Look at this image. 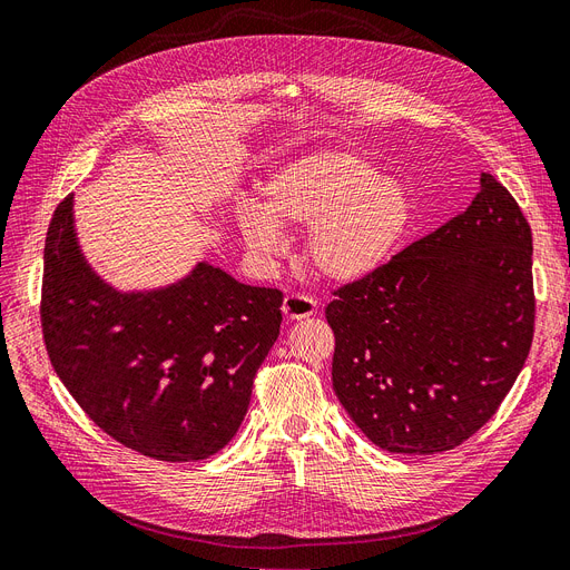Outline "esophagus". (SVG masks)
Masks as SVG:
<instances>
[{
  "label": "esophagus",
  "mask_w": 570,
  "mask_h": 570,
  "mask_svg": "<svg viewBox=\"0 0 570 570\" xmlns=\"http://www.w3.org/2000/svg\"><path fill=\"white\" fill-rule=\"evenodd\" d=\"M317 311V302L308 294H287L283 302V313L287 321H304Z\"/></svg>",
  "instance_id": "esophagus-1"
}]
</instances>
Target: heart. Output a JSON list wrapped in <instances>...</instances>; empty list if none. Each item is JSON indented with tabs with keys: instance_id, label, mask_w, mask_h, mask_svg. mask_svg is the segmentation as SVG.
<instances>
[{
	"instance_id": "b5f03b06",
	"label": "heart",
	"mask_w": 570,
	"mask_h": 570,
	"mask_svg": "<svg viewBox=\"0 0 570 570\" xmlns=\"http://www.w3.org/2000/svg\"><path fill=\"white\" fill-rule=\"evenodd\" d=\"M264 206L243 200L238 232L255 255L285 247L281 226H308V264L334 283L370 278L393 259L412 229L414 206L402 181L351 151L294 158L266 179Z\"/></svg>"
}]
</instances>
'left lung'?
<instances>
[{
  "mask_svg": "<svg viewBox=\"0 0 570 570\" xmlns=\"http://www.w3.org/2000/svg\"><path fill=\"white\" fill-rule=\"evenodd\" d=\"M465 213L341 285L325 315L332 383L355 425L393 453L472 438L529 357L533 238L512 194L482 173Z\"/></svg>",
  "mask_w": 570,
  "mask_h": 570,
  "instance_id": "8db88e82",
  "label": "left lung"
}]
</instances>
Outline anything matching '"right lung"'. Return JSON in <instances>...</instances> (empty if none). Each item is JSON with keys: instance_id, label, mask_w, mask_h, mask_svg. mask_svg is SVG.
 <instances>
[{"instance_id": "add662e5", "label": "right lung", "mask_w": 570, "mask_h": 570, "mask_svg": "<svg viewBox=\"0 0 570 570\" xmlns=\"http://www.w3.org/2000/svg\"><path fill=\"white\" fill-rule=\"evenodd\" d=\"M72 203L56 208L43 247L39 313L56 374L119 444L170 463L213 456L243 423L283 292L208 262L164 289L117 292L86 264Z\"/></svg>"}]
</instances>
